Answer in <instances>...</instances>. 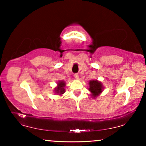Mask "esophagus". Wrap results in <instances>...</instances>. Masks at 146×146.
Wrapping results in <instances>:
<instances>
[{
    "instance_id": "1",
    "label": "esophagus",
    "mask_w": 146,
    "mask_h": 146,
    "mask_svg": "<svg viewBox=\"0 0 146 146\" xmlns=\"http://www.w3.org/2000/svg\"><path fill=\"white\" fill-rule=\"evenodd\" d=\"M74 78L75 79H78L79 78V75L78 74V73H75V74H74Z\"/></svg>"
}]
</instances>
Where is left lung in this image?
<instances>
[{
  "label": "left lung",
  "mask_w": 146,
  "mask_h": 146,
  "mask_svg": "<svg viewBox=\"0 0 146 146\" xmlns=\"http://www.w3.org/2000/svg\"><path fill=\"white\" fill-rule=\"evenodd\" d=\"M89 86L88 90L91 93V95L93 98H95L99 96L104 88L102 84L98 81V80H90Z\"/></svg>",
  "instance_id": "left-lung-1"
}]
</instances>
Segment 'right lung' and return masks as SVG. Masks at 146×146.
Segmentation results:
<instances>
[{
    "label": "right lung",
    "instance_id": "1",
    "mask_svg": "<svg viewBox=\"0 0 146 146\" xmlns=\"http://www.w3.org/2000/svg\"><path fill=\"white\" fill-rule=\"evenodd\" d=\"M66 86V83L64 81H59L58 82V86L56 88H55V92L57 94L59 95H62L63 93H64L65 89L64 86Z\"/></svg>",
    "mask_w": 146,
    "mask_h": 146
}]
</instances>
